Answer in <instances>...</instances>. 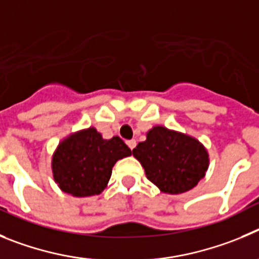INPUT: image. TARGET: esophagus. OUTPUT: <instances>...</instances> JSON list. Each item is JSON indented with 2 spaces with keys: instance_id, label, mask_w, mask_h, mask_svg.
Instances as JSON below:
<instances>
[{
  "instance_id": "1",
  "label": "esophagus",
  "mask_w": 259,
  "mask_h": 259,
  "mask_svg": "<svg viewBox=\"0 0 259 259\" xmlns=\"http://www.w3.org/2000/svg\"><path fill=\"white\" fill-rule=\"evenodd\" d=\"M126 144H127V146H129L130 150H134L135 146H137V142H135L134 139H132V141H127Z\"/></svg>"
}]
</instances>
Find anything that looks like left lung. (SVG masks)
<instances>
[{"instance_id": "left-lung-1", "label": "left lung", "mask_w": 259, "mask_h": 259, "mask_svg": "<svg viewBox=\"0 0 259 259\" xmlns=\"http://www.w3.org/2000/svg\"><path fill=\"white\" fill-rule=\"evenodd\" d=\"M133 155L144 167L147 178L162 192L183 193L204 178L209 156L199 141L164 126H155L138 143Z\"/></svg>"}]
</instances>
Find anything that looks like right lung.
Returning <instances> with one entry per match:
<instances>
[{
    "label": "right lung",
    "instance_id": "add662e5",
    "mask_svg": "<svg viewBox=\"0 0 259 259\" xmlns=\"http://www.w3.org/2000/svg\"><path fill=\"white\" fill-rule=\"evenodd\" d=\"M132 155L118 137L103 139L94 127L69 135L53 156V174L60 190L73 196L99 195L117 160Z\"/></svg>",
    "mask_w": 259,
    "mask_h": 259
}]
</instances>
